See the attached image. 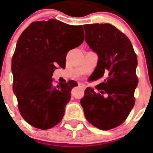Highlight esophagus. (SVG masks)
<instances>
[{
  "instance_id": "obj_1",
  "label": "esophagus",
  "mask_w": 153,
  "mask_h": 153,
  "mask_svg": "<svg viewBox=\"0 0 153 153\" xmlns=\"http://www.w3.org/2000/svg\"><path fill=\"white\" fill-rule=\"evenodd\" d=\"M78 86L80 87H81V88H82V89L86 88V85H85V84H83V83H79Z\"/></svg>"
}]
</instances>
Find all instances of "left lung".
I'll use <instances>...</instances> for the list:
<instances>
[{
	"instance_id": "8db88e82",
	"label": "left lung",
	"mask_w": 153,
	"mask_h": 153,
	"mask_svg": "<svg viewBox=\"0 0 153 153\" xmlns=\"http://www.w3.org/2000/svg\"><path fill=\"white\" fill-rule=\"evenodd\" d=\"M85 41L98 55L91 75L104 82L87 87L80 103L87 120L98 129L109 130L123 124L133 108L137 56L129 38L111 24L83 25Z\"/></svg>"
}]
</instances>
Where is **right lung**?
<instances>
[{"label":"right lung","mask_w":153,"mask_h":153,"mask_svg":"<svg viewBox=\"0 0 153 153\" xmlns=\"http://www.w3.org/2000/svg\"><path fill=\"white\" fill-rule=\"evenodd\" d=\"M84 39L82 26L53 19L33 22L19 36L12 59L13 91L20 114L33 127L45 130L62 120L78 83L71 80L53 86V73L65 67L67 53Z\"/></svg>","instance_id":"add662e5"}]
</instances>
